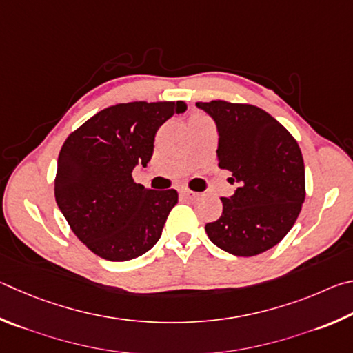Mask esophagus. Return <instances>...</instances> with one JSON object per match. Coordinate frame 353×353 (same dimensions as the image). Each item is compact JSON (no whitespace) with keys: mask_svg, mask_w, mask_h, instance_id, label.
Instances as JSON below:
<instances>
[{"mask_svg":"<svg viewBox=\"0 0 353 353\" xmlns=\"http://www.w3.org/2000/svg\"><path fill=\"white\" fill-rule=\"evenodd\" d=\"M180 194H181L183 196H186V199H189V200H194V199H196V196H199V194L194 192V190L188 189V188H181V189H180Z\"/></svg>","mask_w":353,"mask_h":353,"instance_id":"34e87169","label":"esophagus"}]
</instances>
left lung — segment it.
<instances>
[{"label": "left lung", "mask_w": 353, "mask_h": 353, "mask_svg": "<svg viewBox=\"0 0 353 353\" xmlns=\"http://www.w3.org/2000/svg\"><path fill=\"white\" fill-rule=\"evenodd\" d=\"M219 132V167L239 188L223 196L220 219L205 226L230 254L257 256L292 230L305 200V169L298 142L267 111L248 103L196 102Z\"/></svg>", "instance_id": "1"}]
</instances>
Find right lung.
<instances>
[{"label": "right lung", "instance_id": "add662e5", "mask_svg": "<svg viewBox=\"0 0 353 353\" xmlns=\"http://www.w3.org/2000/svg\"><path fill=\"white\" fill-rule=\"evenodd\" d=\"M186 108L181 101L117 103L90 117L61 145L55 201L96 256L132 261L159 240L178 192L145 189L132 172L150 161L158 128Z\"/></svg>", "mask_w": 353, "mask_h": 353}]
</instances>
